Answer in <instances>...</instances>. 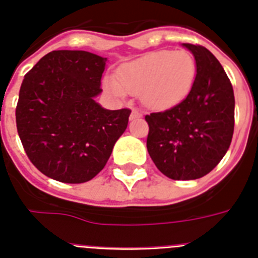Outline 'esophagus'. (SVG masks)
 I'll return each instance as SVG.
<instances>
[{
	"mask_svg": "<svg viewBox=\"0 0 258 258\" xmlns=\"http://www.w3.org/2000/svg\"><path fill=\"white\" fill-rule=\"evenodd\" d=\"M141 113L138 112V111H137V109H133V111H132V113H131V120H136V118H140L141 117Z\"/></svg>",
	"mask_w": 258,
	"mask_h": 258,
	"instance_id": "34e87169",
	"label": "esophagus"
}]
</instances>
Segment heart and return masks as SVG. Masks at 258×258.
<instances>
[{
	"instance_id": "obj_1",
	"label": "heart",
	"mask_w": 258,
	"mask_h": 258,
	"mask_svg": "<svg viewBox=\"0 0 258 258\" xmlns=\"http://www.w3.org/2000/svg\"><path fill=\"white\" fill-rule=\"evenodd\" d=\"M197 64L184 50H159L145 54L117 70L116 79L107 76L103 88L115 99L138 94L150 109L164 111L178 106L192 89Z\"/></svg>"
}]
</instances>
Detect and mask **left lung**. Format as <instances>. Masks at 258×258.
I'll return each instance as SVG.
<instances>
[{"mask_svg":"<svg viewBox=\"0 0 258 258\" xmlns=\"http://www.w3.org/2000/svg\"><path fill=\"white\" fill-rule=\"evenodd\" d=\"M194 55L197 77L178 106L146 116L147 151L164 175L198 179L213 170L234 133V90L217 58L206 47L182 44Z\"/></svg>","mask_w":258,"mask_h":258,"instance_id":"left-lung-1","label":"left lung"}]
</instances>
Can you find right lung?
I'll use <instances>...</instances> for the list:
<instances>
[{
    "label": "right lung",
    "mask_w": 258,
    "mask_h": 258,
    "mask_svg": "<svg viewBox=\"0 0 258 258\" xmlns=\"http://www.w3.org/2000/svg\"><path fill=\"white\" fill-rule=\"evenodd\" d=\"M107 58L84 50H55L24 76L17 127L32 164L49 178L83 183L104 168L131 109L95 101Z\"/></svg>",
    "instance_id": "add662e5"
}]
</instances>
